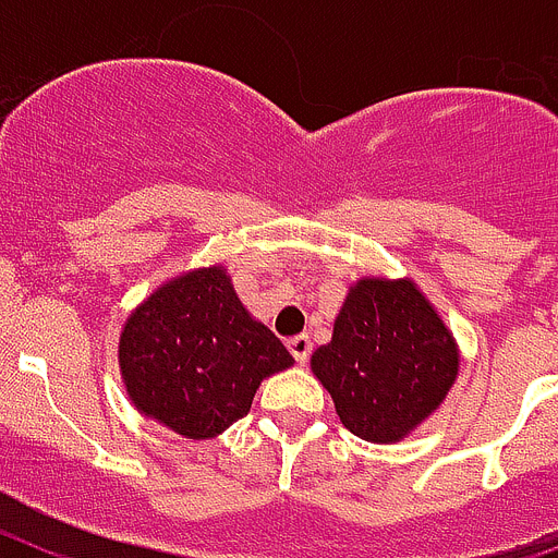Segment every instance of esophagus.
<instances>
[{
    "label": "esophagus",
    "mask_w": 558,
    "mask_h": 558,
    "mask_svg": "<svg viewBox=\"0 0 558 558\" xmlns=\"http://www.w3.org/2000/svg\"><path fill=\"white\" fill-rule=\"evenodd\" d=\"M286 348H289V353L294 355V361H298V364H305L311 355V350H314V341H311V336L300 333V336H291V339L286 341Z\"/></svg>",
    "instance_id": "esophagus-1"
}]
</instances>
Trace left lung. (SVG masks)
<instances>
[{"mask_svg":"<svg viewBox=\"0 0 558 558\" xmlns=\"http://www.w3.org/2000/svg\"><path fill=\"white\" fill-rule=\"evenodd\" d=\"M341 425L366 441L403 439L459 373L453 336L411 280H361L311 359Z\"/></svg>","mask_w":558,"mask_h":558,"instance_id":"obj_1","label":"left lung"}]
</instances>
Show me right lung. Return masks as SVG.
Listing matches in <instances>:
<instances>
[{"label":"right lung","instance_id":"1","mask_svg":"<svg viewBox=\"0 0 558 558\" xmlns=\"http://www.w3.org/2000/svg\"><path fill=\"white\" fill-rule=\"evenodd\" d=\"M130 398L189 439H208L242 420L267 375L291 366L283 341L255 323L222 267L160 286L119 341Z\"/></svg>","mask_w":558,"mask_h":558}]
</instances>
